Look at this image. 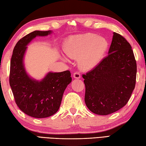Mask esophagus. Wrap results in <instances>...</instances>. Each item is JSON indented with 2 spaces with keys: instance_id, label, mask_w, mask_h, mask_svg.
<instances>
[{
  "instance_id": "34e87169",
  "label": "esophagus",
  "mask_w": 146,
  "mask_h": 146,
  "mask_svg": "<svg viewBox=\"0 0 146 146\" xmlns=\"http://www.w3.org/2000/svg\"><path fill=\"white\" fill-rule=\"evenodd\" d=\"M73 77L75 78H76V79H79L80 78V73L79 72H78V71H76V72H75L73 73Z\"/></svg>"
}]
</instances>
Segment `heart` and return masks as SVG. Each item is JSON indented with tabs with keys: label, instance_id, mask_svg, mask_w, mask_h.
Wrapping results in <instances>:
<instances>
[{
	"label": "heart",
	"instance_id": "b5f03b06",
	"mask_svg": "<svg viewBox=\"0 0 146 146\" xmlns=\"http://www.w3.org/2000/svg\"><path fill=\"white\" fill-rule=\"evenodd\" d=\"M108 47L106 40L92 33L70 38L64 50L71 58H79V63L85 70L92 69L99 63Z\"/></svg>",
	"mask_w": 146,
	"mask_h": 146
}]
</instances>
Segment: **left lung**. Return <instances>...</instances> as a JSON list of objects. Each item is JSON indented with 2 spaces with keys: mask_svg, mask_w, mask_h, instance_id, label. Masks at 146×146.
Returning <instances> with one entry per match:
<instances>
[{
  "mask_svg": "<svg viewBox=\"0 0 146 146\" xmlns=\"http://www.w3.org/2000/svg\"><path fill=\"white\" fill-rule=\"evenodd\" d=\"M108 56L86 74L85 102L92 113L108 115L127 104L135 88L137 63L130 44L114 32Z\"/></svg>",
  "mask_w": 146,
  "mask_h": 146,
  "instance_id": "8db88e82",
  "label": "left lung"
}]
</instances>
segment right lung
<instances>
[{
  "label": "right lung",
  "mask_w": 146,
  "mask_h": 146,
  "mask_svg": "<svg viewBox=\"0 0 146 146\" xmlns=\"http://www.w3.org/2000/svg\"><path fill=\"white\" fill-rule=\"evenodd\" d=\"M51 31H34L16 43L11 59L9 84L15 102L23 112L36 118H47L58 111L66 88L71 82L69 70L48 73L40 82L26 73L23 58L27 45L36 36H46Z\"/></svg>",
  "instance_id": "1"
}]
</instances>
